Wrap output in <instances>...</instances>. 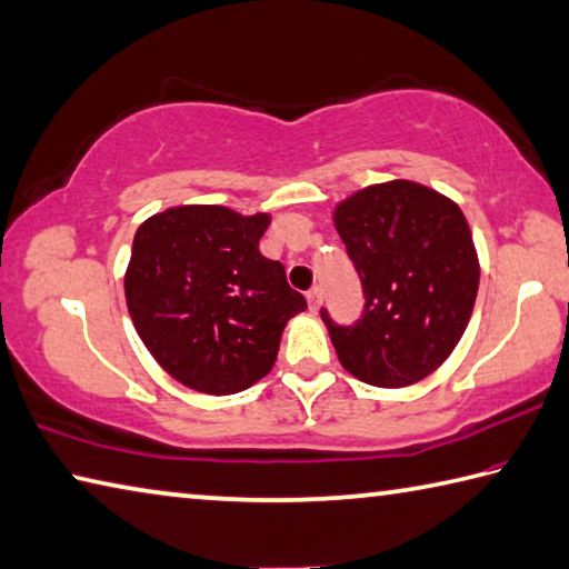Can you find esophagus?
I'll use <instances>...</instances> for the list:
<instances>
[{"label":"esophagus","instance_id":"34e87169","mask_svg":"<svg viewBox=\"0 0 569 569\" xmlns=\"http://www.w3.org/2000/svg\"><path fill=\"white\" fill-rule=\"evenodd\" d=\"M306 298H308V308H311V311H318L320 298H323V293H320V288L316 286V288H311V291L306 293Z\"/></svg>","mask_w":569,"mask_h":569}]
</instances>
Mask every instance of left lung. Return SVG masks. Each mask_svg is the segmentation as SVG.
Wrapping results in <instances>:
<instances>
[{"label": "left lung", "mask_w": 569, "mask_h": 569, "mask_svg": "<svg viewBox=\"0 0 569 569\" xmlns=\"http://www.w3.org/2000/svg\"><path fill=\"white\" fill-rule=\"evenodd\" d=\"M333 223L363 283V316H323L340 366L378 388L428 378L472 316L480 263L460 206L428 186L373 183L336 206Z\"/></svg>", "instance_id": "8db88e82"}]
</instances>
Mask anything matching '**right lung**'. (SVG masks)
<instances>
[{"mask_svg": "<svg viewBox=\"0 0 569 569\" xmlns=\"http://www.w3.org/2000/svg\"><path fill=\"white\" fill-rule=\"evenodd\" d=\"M271 216L173 206L139 226L123 276L143 346L186 388L231 396L271 373L288 320L306 298L258 241Z\"/></svg>", "mask_w": 569, "mask_h": 569, "instance_id": "1", "label": "right lung"}]
</instances>
